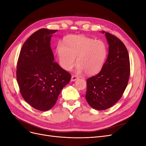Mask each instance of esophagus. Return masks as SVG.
I'll use <instances>...</instances> for the list:
<instances>
[{
	"label": "esophagus",
	"mask_w": 146,
	"mask_h": 146,
	"mask_svg": "<svg viewBox=\"0 0 146 146\" xmlns=\"http://www.w3.org/2000/svg\"><path fill=\"white\" fill-rule=\"evenodd\" d=\"M78 79V76H72L71 77V81H76V80Z\"/></svg>",
	"instance_id": "esophagus-1"
}]
</instances>
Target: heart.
Wrapping results in <instances>:
<instances>
[{"label":"heart","instance_id":"obj_1","mask_svg":"<svg viewBox=\"0 0 146 146\" xmlns=\"http://www.w3.org/2000/svg\"><path fill=\"white\" fill-rule=\"evenodd\" d=\"M56 52L61 66L67 70L72 69L77 57L78 71L94 75L102 69L107 56V47L102 40L82 35H69L64 45L59 43Z\"/></svg>","mask_w":146,"mask_h":146}]
</instances>
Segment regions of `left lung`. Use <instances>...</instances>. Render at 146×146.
<instances>
[{
    "instance_id": "8db88e82",
    "label": "left lung",
    "mask_w": 146,
    "mask_h": 146,
    "mask_svg": "<svg viewBox=\"0 0 146 146\" xmlns=\"http://www.w3.org/2000/svg\"><path fill=\"white\" fill-rule=\"evenodd\" d=\"M105 36L109 44L107 59L100 72L86 81V101L98 110H107L120 100L130 73L129 55L124 44L111 33L105 32Z\"/></svg>"
}]
</instances>
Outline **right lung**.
Here are the masks:
<instances>
[{
	"label": "right lung",
	"instance_id": "obj_1",
	"mask_svg": "<svg viewBox=\"0 0 146 146\" xmlns=\"http://www.w3.org/2000/svg\"><path fill=\"white\" fill-rule=\"evenodd\" d=\"M56 31L41 29L33 33L24 43L17 63L16 79L21 94L39 111L54 107L71 78L54 61L50 42Z\"/></svg>",
	"mask_w": 146,
	"mask_h": 146
}]
</instances>
